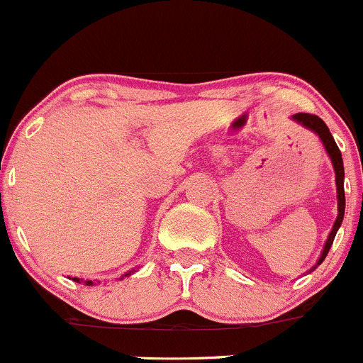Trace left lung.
Segmentation results:
<instances>
[{
	"label": "left lung",
	"mask_w": 363,
	"mask_h": 363,
	"mask_svg": "<svg viewBox=\"0 0 363 363\" xmlns=\"http://www.w3.org/2000/svg\"><path fill=\"white\" fill-rule=\"evenodd\" d=\"M293 120H296V121H298V123H302L303 127L311 128L312 132H315V134L319 135V139H321L323 145H325L326 153H328L330 159H332L333 169H335L337 199H339V215H337L335 224H333L332 233H330L328 240H326L325 249H323L321 257H319V261H318V264H321L323 259H325V257H326V254H328L330 247H332L333 238H335L337 231H339L340 224H342V218H344V206H346V196H344V164H342V155H340L339 146L335 145V141H333V138H332V134H330L328 127H326V123L321 120V118L315 116V114L298 113V114H295V116H293Z\"/></svg>",
	"instance_id": "8db88e82"
}]
</instances>
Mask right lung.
Listing matches in <instances>:
<instances>
[{"mask_svg":"<svg viewBox=\"0 0 363 363\" xmlns=\"http://www.w3.org/2000/svg\"><path fill=\"white\" fill-rule=\"evenodd\" d=\"M125 275H130V274H125ZM72 281H75V282H81V279H77V277H74V279H72ZM86 284H93V282L91 281H86Z\"/></svg>","mask_w":363,"mask_h":363,"instance_id":"1","label":"right lung"}]
</instances>
